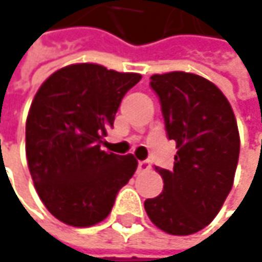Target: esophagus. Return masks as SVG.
<instances>
[{"label": "esophagus", "instance_id": "obj_1", "mask_svg": "<svg viewBox=\"0 0 262 262\" xmlns=\"http://www.w3.org/2000/svg\"><path fill=\"white\" fill-rule=\"evenodd\" d=\"M150 168V162L149 161H139V167H137V171L143 173V171H147Z\"/></svg>", "mask_w": 262, "mask_h": 262}]
</instances>
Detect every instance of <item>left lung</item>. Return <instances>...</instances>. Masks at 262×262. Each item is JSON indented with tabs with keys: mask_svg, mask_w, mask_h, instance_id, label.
Instances as JSON below:
<instances>
[{
	"mask_svg": "<svg viewBox=\"0 0 262 262\" xmlns=\"http://www.w3.org/2000/svg\"><path fill=\"white\" fill-rule=\"evenodd\" d=\"M170 140L178 154L171 171L155 170L164 191L144 201L149 219L173 235H189L219 213L234 183L240 136L233 107L203 76L185 71L154 74Z\"/></svg>",
	"mask_w": 262,
	"mask_h": 262,
	"instance_id": "8db88e82",
	"label": "left lung"
}]
</instances>
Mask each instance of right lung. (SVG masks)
I'll return each mask as SVG.
<instances>
[{
	"instance_id": "obj_1",
	"label": "right lung",
	"mask_w": 262,
	"mask_h": 262,
	"mask_svg": "<svg viewBox=\"0 0 262 262\" xmlns=\"http://www.w3.org/2000/svg\"><path fill=\"white\" fill-rule=\"evenodd\" d=\"M139 73L91 62L56 70L38 88L27 118L25 152L35 191L70 227L104 221L116 194L137 170L134 155L101 150L123 95Z\"/></svg>"
}]
</instances>
